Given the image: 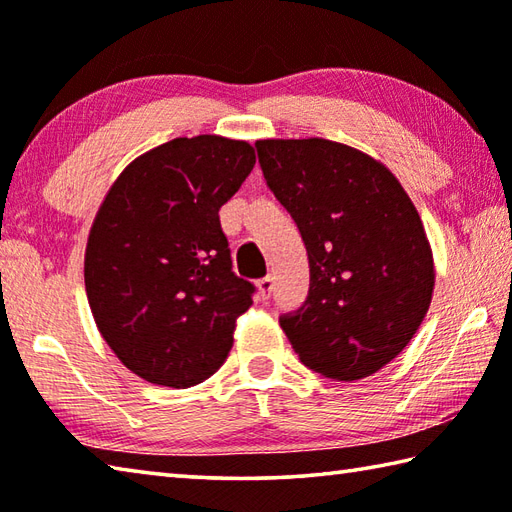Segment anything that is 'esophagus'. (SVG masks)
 I'll return each instance as SVG.
<instances>
[{
	"label": "esophagus",
	"mask_w": 512,
	"mask_h": 512,
	"mask_svg": "<svg viewBox=\"0 0 512 512\" xmlns=\"http://www.w3.org/2000/svg\"><path fill=\"white\" fill-rule=\"evenodd\" d=\"M256 288H258V297L270 299V294L274 290V279L272 276H263V279L256 281Z\"/></svg>",
	"instance_id": "1"
}]
</instances>
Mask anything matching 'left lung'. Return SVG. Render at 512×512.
<instances>
[{"label": "left lung", "instance_id": "1", "mask_svg": "<svg viewBox=\"0 0 512 512\" xmlns=\"http://www.w3.org/2000/svg\"><path fill=\"white\" fill-rule=\"evenodd\" d=\"M267 186L297 222L310 292L281 317L294 353L337 382L378 373L432 303L434 256L396 175L366 152L310 139L256 141Z\"/></svg>", "mask_w": 512, "mask_h": 512}]
</instances>
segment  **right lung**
I'll return each mask as SVG.
<instances>
[{
    "label": "right lung",
    "instance_id": "right-lung-1",
    "mask_svg": "<svg viewBox=\"0 0 512 512\" xmlns=\"http://www.w3.org/2000/svg\"><path fill=\"white\" fill-rule=\"evenodd\" d=\"M254 164L247 141L179 137L125 166L96 213L89 308L107 346L146 382L186 389L227 360L254 285L231 272L218 211Z\"/></svg>",
    "mask_w": 512,
    "mask_h": 512
}]
</instances>
